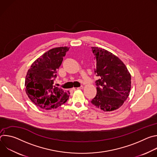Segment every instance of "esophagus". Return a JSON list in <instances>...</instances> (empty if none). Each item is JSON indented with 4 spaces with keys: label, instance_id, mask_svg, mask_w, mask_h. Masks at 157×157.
I'll return each instance as SVG.
<instances>
[{
    "label": "esophagus",
    "instance_id": "obj_1",
    "mask_svg": "<svg viewBox=\"0 0 157 157\" xmlns=\"http://www.w3.org/2000/svg\"><path fill=\"white\" fill-rule=\"evenodd\" d=\"M83 89V86H80L79 87H73V90H76V89Z\"/></svg>",
    "mask_w": 157,
    "mask_h": 157
}]
</instances>
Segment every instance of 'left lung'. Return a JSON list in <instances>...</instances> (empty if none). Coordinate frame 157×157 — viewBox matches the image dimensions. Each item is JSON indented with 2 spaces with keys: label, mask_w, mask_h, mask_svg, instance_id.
<instances>
[{
  "label": "left lung",
  "mask_w": 157,
  "mask_h": 157,
  "mask_svg": "<svg viewBox=\"0 0 157 157\" xmlns=\"http://www.w3.org/2000/svg\"><path fill=\"white\" fill-rule=\"evenodd\" d=\"M94 55L97 94L91 102L105 112L122 105L129 96L131 75L125 64L116 55L99 47H91Z\"/></svg>",
  "instance_id": "left-lung-1"
}]
</instances>
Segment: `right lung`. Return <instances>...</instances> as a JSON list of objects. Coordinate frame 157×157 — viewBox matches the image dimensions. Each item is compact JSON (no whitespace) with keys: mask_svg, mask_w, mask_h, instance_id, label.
<instances>
[{"mask_svg":"<svg viewBox=\"0 0 157 157\" xmlns=\"http://www.w3.org/2000/svg\"><path fill=\"white\" fill-rule=\"evenodd\" d=\"M69 48H52L37 58L30 67L25 77V91L36 106L50 110L58 107L68 99L70 91L65 92L53 84L57 70Z\"/></svg>","mask_w":157,"mask_h":157,"instance_id":"obj_1","label":"right lung"}]
</instances>
